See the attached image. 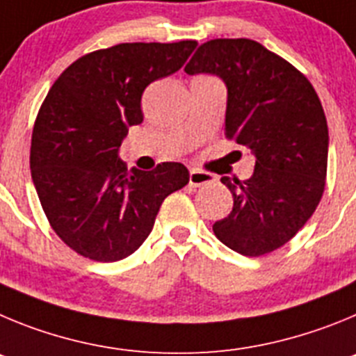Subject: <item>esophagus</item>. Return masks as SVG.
<instances>
[{
	"label": "esophagus",
	"mask_w": 356,
	"mask_h": 356,
	"mask_svg": "<svg viewBox=\"0 0 356 356\" xmlns=\"http://www.w3.org/2000/svg\"><path fill=\"white\" fill-rule=\"evenodd\" d=\"M213 181H214V175L207 174V172H200V170L190 172V186H193V188H200V186L211 184Z\"/></svg>",
	"instance_id": "esophagus-1"
}]
</instances>
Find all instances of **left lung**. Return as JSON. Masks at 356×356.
<instances>
[{
    "mask_svg": "<svg viewBox=\"0 0 356 356\" xmlns=\"http://www.w3.org/2000/svg\"><path fill=\"white\" fill-rule=\"evenodd\" d=\"M186 74L225 81V136L254 152V175L222 177L234 197L214 236L246 257L286 245L318 207L326 184L328 126L309 79L287 60L250 38L202 44Z\"/></svg>",
    "mask_w": 356,
    "mask_h": 356,
    "instance_id": "obj_1",
    "label": "left lung"
}]
</instances>
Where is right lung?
Masks as SVG:
<instances>
[{"label":"right lung","mask_w":356,"mask_h":356,"mask_svg":"<svg viewBox=\"0 0 356 356\" xmlns=\"http://www.w3.org/2000/svg\"><path fill=\"white\" fill-rule=\"evenodd\" d=\"M197 40L126 42L70 63L47 92L31 134L38 200L76 254L115 262L140 248L163 200L190 181L182 163L127 170L118 147L143 120L142 94L184 65Z\"/></svg>","instance_id":"right-lung-1"}]
</instances>
